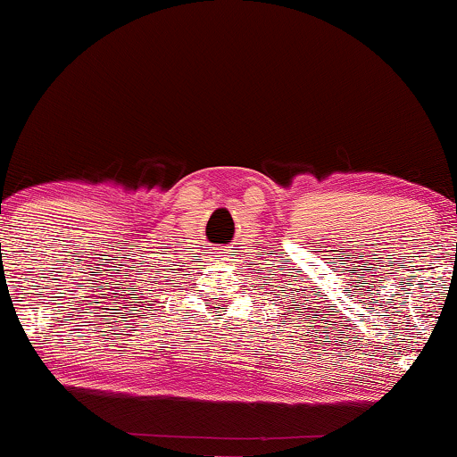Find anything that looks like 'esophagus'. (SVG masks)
Listing matches in <instances>:
<instances>
[{
	"mask_svg": "<svg viewBox=\"0 0 457 457\" xmlns=\"http://www.w3.org/2000/svg\"><path fill=\"white\" fill-rule=\"evenodd\" d=\"M220 253H222V252H218V260H220V258H222V255H220Z\"/></svg>",
	"mask_w": 457,
	"mask_h": 457,
	"instance_id": "1",
	"label": "esophagus"
}]
</instances>
